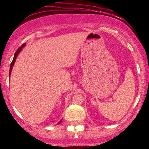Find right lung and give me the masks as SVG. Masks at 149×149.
<instances>
[{
	"mask_svg": "<svg viewBox=\"0 0 149 149\" xmlns=\"http://www.w3.org/2000/svg\"><path fill=\"white\" fill-rule=\"evenodd\" d=\"M24 46H25V43H24L23 45H22L21 46V47H19V48L17 49V50L16 52H15V55H14V58H13V61H12L11 64H10V73H11V71H12V69H13V65H14L15 62V60H16V59H17V55L19 54V53L20 52V51L22 50V49L23 48V47H24ZM61 120H61L59 121V123H58V124L61 123Z\"/></svg>",
	"mask_w": 149,
	"mask_h": 149,
	"instance_id": "add662e5",
	"label": "right lung"
}]
</instances>
